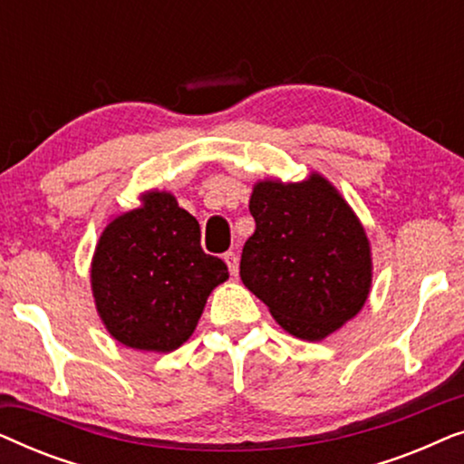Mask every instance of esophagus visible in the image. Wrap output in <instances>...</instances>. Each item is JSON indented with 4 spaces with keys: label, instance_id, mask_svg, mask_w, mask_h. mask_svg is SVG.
Masks as SVG:
<instances>
[{
    "label": "esophagus",
    "instance_id": "34e87169",
    "mask_svg": "<svg viewBox=\"0 0 464 464\" xmlns=\"http://www.w3.org/2000/svg\"><path fill=\"white\" fill-rule=\"evenodd\" d=\"M224 262L227 264V270H230L232 276L238 275V256L234 251L224 253Z\"/></svg>",
    "mask_w": 464,
    "mask_h": 464
}]
</instances>
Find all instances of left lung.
<instances>
[{
	"mask_svg": "<svg viewBox=\"0 0 464 464\" xmlns=\"http://www.w3.org/2000/svg\"><path fill=\"white\" fill-rule=\"evenodd\" d=\"M256 219L240 278L291 335L323 340L363 308L372 256L363 226L321 175L300 183L259 181Z\"/></svg>",
	"mask_w": 464,
	"mask_h": 464,
	"instance_id": "1",
	"label": "left lung"
}]
</instances>
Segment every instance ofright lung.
Masks as SVG:
<instances>
[{
  "mask_svg": "<svg viewBox=\"0 0 464 464\" xmlns=\"http://www.w3.org/2000/svg\"><path fill=\"white\" fill-rule=\"evenodd\" d=\"M227 266L200 246V226L169 192H148L143 205L105 227L91 283L110 332L137 351L170 353L194 334Z\"/></svg>",
  "mask_w": 464,
  "mask_h": 464,
  "instance_id": "right-lung-1",
  "label": "right lung"
}]
</instances>
